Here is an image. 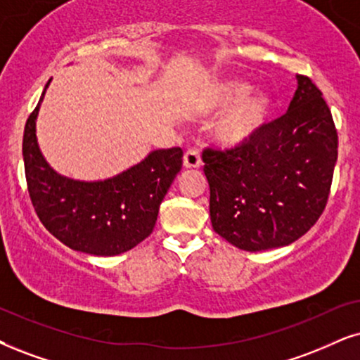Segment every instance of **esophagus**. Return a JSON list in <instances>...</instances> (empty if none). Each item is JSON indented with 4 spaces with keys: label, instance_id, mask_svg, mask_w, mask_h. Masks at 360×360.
Segmentation results:
<instances>
[{
    "label": "esophagus",
    "instance_id": "34e87169",
    "mask_svg": "<svg viewBox=\"0 0 360 360\" xmlns=\"http://www.w3.org/2000/svg\"><path fill=\"white\" fill-rule=\"evenodd\" d=\"M201 165L202 161H201V156H199L198 149H189V151L184 153L183 166L186 169H195V167H199Z\"/></svg>",
    "mask_w": 360,
    "mask_h": 360
}]
</instances>
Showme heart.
I'll list each match as a JSON object with an SVG mask.
<instances>
[{"label": "heart", "mask_w": 360, "mask_h": 360, "mask_svg": "<svg viewBox=\"0 0 360 360\" xmlns=\"http://www.w3.org/2000/svg\"><path fill=\"white\" fill-rule=\"evenodd\" d=\"M252 86L238 79H226L214 84L207 93L206 106L209 109H231L216 126V139L222 146L239 148L251 143L269 121L272 99L266 93L248 96Z\"/></svg>", "instance_id": "obj_1"}]
</instances>
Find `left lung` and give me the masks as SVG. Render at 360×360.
Instances as JSON below:
<instances>
[{
  "mask_svg": "<svg viewBox=\"0 0 360 360\" xmlns=\"http://www.w3.org/2000/svg\"><path fill=\"white\" fill-rule=\"evenodd\" d=\"M295 78L288 112L251 143L202 153L212 229L244 251L292 244L329 199L338 131L319 88L307 76Z\"/></svg>",
  "mask_w": 360,
  "mask_h": 360,
  "instance_id": "obj_1",
  "label": "left lung"
}]
</instances>
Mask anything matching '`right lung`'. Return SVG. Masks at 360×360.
Listing matches in <instances>:
<instances>
[{"label":"right lung","instance_id":"1","mask_svg":"<svg viewBox=\"0 0 360 360\" xmlns=\"http://www.w3.org/2000/svg\"><path fill=\"white\" fill-rule=\"evenodd\" d=\"M22 136L26 183L39 221L54 238L91 256H117L153 233L159 206L183 167V149H156L138 165L104 181L61 176L41 154L36 120L44 93Z\"/></svg>","mask_w":360,"mask_h":360}]
</instances>
